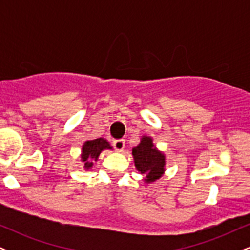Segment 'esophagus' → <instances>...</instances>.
<instances>
[{
	"label": "esophagus",
	"instance_id": "esophagus-1",
	"mask_svg": "<svg viewBox=\"0 0 250 250\" xmlns=\"http://www.w3.org/2000/svg\"><path fill=\"white\" fill-rule=\"evenodd\" d=\"M125 141L123 139L115 140V141L113 142V147L116 151H122L123 149H125Z\"/></svg>",
	"mask_w": 250,
	"mask_h": 250
}]
</instances>
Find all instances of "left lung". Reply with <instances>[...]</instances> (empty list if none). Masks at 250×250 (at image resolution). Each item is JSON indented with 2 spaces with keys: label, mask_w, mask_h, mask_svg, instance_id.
I'll use <instances>...</instances> for the list:
<instances>
[{
  "label": "left lung",
  "mask_w": 250,
  "mask_h": 250,
  "mask_svg": "<svg viewBox=\"0 0 250 250\" xmlns=\"http://www.w3.org/2000/svg\"><path fill=\"white\" fill-rule=\"evenodd\" d=\"M135 167L140 173L146 175V182H154L165 173L166 157L154 147L151 137L143 136L137 147L133 148Z\"/></svg>",
  "instance_id": "obj_1"
}]
</instances>
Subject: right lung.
Masks as SVG:
<instances>
[{"label": "right lung", "instance_id": "obj_1", "mask_svg": "<svg viewBox=\"0 0 250 250\" xmlns=\"http://www.w3.org/2000/svg\"><path fill=\"white\" fill-rule=\"evenodd\" d=\"M104 149H111V146L109 145L107 140L102 139V137L84 142L82 147L81 159L82 162H84V168L87 170L93 167L94 161L99 159V155Z\"/></svg>", "mask_w": 250, "mask_h": 250}]
</instances>
